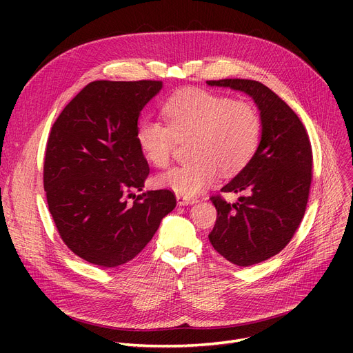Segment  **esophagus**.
Listing matches in <instances>:
<instances>
[{
	"instance_id": "34e87169",
	"label": "esophagus",
	"mask_w": 353,
	"mask_h": 353,
	"mask_svg": "<svg viewBox=\"0 0 353 353\" xmlns=\"http://www.w3.org/2000/svg\"><path fill=\"white\" fill-rule=\"evenodd\" d=\"M176 199H177V205H180V206L192 205V203L196 201V199H190V197H186V196H183V194H176Z\"/></svg>"
}]
</instances>
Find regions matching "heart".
<instances>
[{"label":"heart","instance_id":"heart-1","mask_svg":"<svg viewBox=\"0 0 353 353\" xmlns=\"http://www.w3.org/2000/svg\"><path fill=\"white\" fill-rule=\"evenodd\" d=\"M164 121H143L137 143L145 160L159 169L172 163L177 143L190 140L192 163L157 177L161 188L193 197L216 180L239 173L254 156L262 137V117L245 100H233L200 88H184L161 107Z\"/></svg>","mask_w":353,"mask_h":353}]
</instances>
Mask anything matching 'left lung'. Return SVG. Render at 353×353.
Listing matches in <instances>:
<instances>
[{
	"label": "left lung",
	"mask_w": 353,
	"mask_h": 353,
	"mask_svg": "<svg viewBox=\"0 0 353 353\" xmlns=\"http://www.w3.org/2000/svg\"><path fill=\"white\" fill-rule=\"evenodd\" d=\"M209 85L248 92L261 110L262 140L252 160L223 193L246 192L237 203L210 197L217 219L212 246L237 266H252L279 253L302 223L312 183V145L298 114L265 84L245 79L210 80Z\"/></svg>",
	"instance_id": "obj_1"
}]
</instances>
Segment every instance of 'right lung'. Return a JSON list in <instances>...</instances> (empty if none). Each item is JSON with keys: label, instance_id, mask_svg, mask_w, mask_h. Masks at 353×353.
<instances>
[{"label": "right lung", "instance_id": "1", "mask_svg": "<svg viewBox=\"0 0 353 353\" xmlns=\"http://www.w3.org/2000/svg\"><path fill=\"white\" fill-rule=\"evenodd\" d=\"M161 85L92 81L51 127L43 173L48 210L65 246L88 263L108 269L130 262L176 208L169 189L134 194L150 173L137 120Z\"/></svg>", "mask_w": 353, "mask_h": 353}]
</instances>
